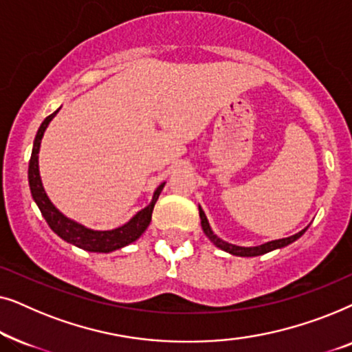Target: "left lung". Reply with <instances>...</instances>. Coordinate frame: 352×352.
Instances as JSON below:
<instances>
[{
	"label": "left lung",
	"mask_w": 352,
	"mask_h": 352,
	"mask_svg": "<svg viewBox=\"0 0 352 352\" xmlns=\"http://www.w3.org/2000/svg\"><path fill=\"white\" fill-rule=\"evenodd\" d=\"M199 213H200V219H201V229H204V232H205L206 237H208L211 242L216 245V247L221 248V250H224V252H228L230 254H235V256H259V254L269 253V252H272V250H276V248L287 247V245H290L292 242H295L296 239H300L301 235L306 232L307 228H309V226H307L306 229H302L301 232L292 235V237L272 240V242L259 245V247H237V245L228 243V242H224V240H221L219 237H216V235L213 234V230H211V228H210L208 219H206L204 210H201L200 206H199Z\"/></svg>",
	"instance_id": "obj_1"
}]
</instances>
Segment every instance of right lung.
<instances>
[{
	"mask_svg": "<svg viewBox=\"0 0 352 352\" xmlns=\"http://www.w3.org/2000/svg\"><path fill=\"white\" fill-rule=\"evenodd\" d=\"M59 112V109L54 113H51L50 117L45 118V122L41 123L40 129H38L35 142H33V151L30 157V163H28V184H30L32 197L35 200V204L40 208L43 218L46 219V223L50 224V228L59 235L60 239H64L65 242L76 247L86 250V252H98V253H109L113 250H118L122 247H126L134 240L141 237L144 230L147 229V226L151 224L152 219V211L155 206V201L158 200V195L165 186V182L157 187V190L153 192L152 201L146 208L139 211L134 218L126 223L122 228H117L113 230H91L86 229L85 226H81L75 221L65 218L54 205L51 204V200L47 199L45 189H43L40 170H38V152H40V144L45 134L47 124L54 115Z\"/></svg>",
	"mask_w": 352,
	"mask_h": 352,
	"instance_id": "obj_1",
	"label": "right lung"
}]
</instances>
